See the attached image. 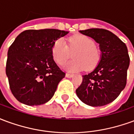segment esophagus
<instances>
[{"label":"esophagus","mask_w":134,"mask_h":134,"mask_svg":"<svg viewBox=\"0 0 134 134\" xmlns=\"http://www.w3.org/2000/svg\"><path fill=\"white\" fill-rule=\"evenodd\" d=\"M66 77H67V78H71V77H72L73 75L72 74H69V73H67L66 74Z\"/></svg>","instance_id":"esophagus-1"}]
</instances>
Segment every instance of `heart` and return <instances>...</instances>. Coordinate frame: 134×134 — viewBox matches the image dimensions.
Masks as SVG:
<instances>
[{
  "label": "heart",
  "mask_w": 134,
  "mask_h": 134,
  "mask_svg": "<svg viewBox=\"0 0 134 134\" xmlns=\"http://www.w3.org/2000/svg\"><path fill=\"white\" fill-rule=\"evenodd\" d=\"M69 48L62 38L57 39L54 43L52 53L54 61L59 65H63L70 58L72 52L75 59L69 62L66 69L70 72L93 69L98 63L100 53L95 45L93 39L84 35H75L68 39Z\"/></svg>",
  "instance_id": "1"
}]
</instances>
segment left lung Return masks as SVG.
Here are the masks:
<instances>
[{
  "label": "left lung",
  "instance_id": "left-lung-1",
  "mask_svg": "<svg viewBox=\"0 0 134 134\" xmlns=\"http://www.w3.org/2000/svg\"><path fill=\"white\" fill-rule=\"evenodd\" d=\"M80 32L99 44L101 55L95 70L82 76L76 93L88 105L103 106L117 98L126 87L130 63L127 47L117 36L105 29H89Z\"/></svg>",
  "mask_w": 134,
  "mask_h": 134
}]
</instances>
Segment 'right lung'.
<instances>
[{"instance_id": "1", "label": "right lung", "mask_w": 134, "mask_h": 134, "mask_svg": "<svg viewBox=\"0 0 134 134\" xmlns=\"http://www.w3.org/2000/svg\"><path fill=\"white\" fill-rule=\"evenodd\" d=\"M69 31L46 29L26 30L8 51L5 72L11 92L27 105L46 103L54 95L63 72L54 61V43Z\"/></svg>"}]
</instances>
